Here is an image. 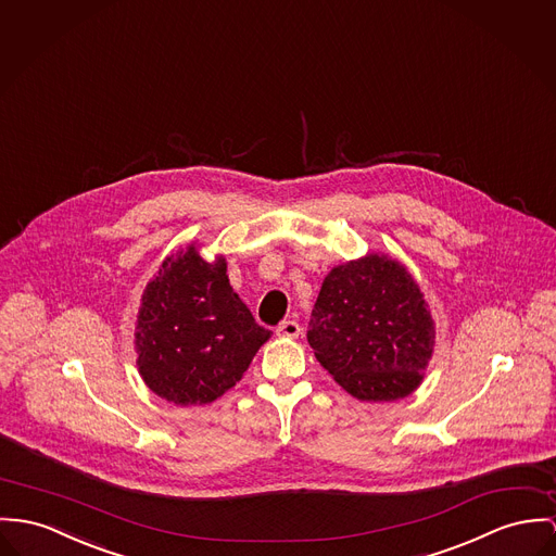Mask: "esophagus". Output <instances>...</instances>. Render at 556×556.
Returning <instances> with one entry per match:
<instances>
[{
    "instance_id": "34e87169",
    "label": "esophagus",
    "mask_w": 556,
    "mask_h": 556,
    "mask_svg": "<svg viewBox=\"0 0 556 556\" xmlns=\"http://www.w3.org/2000/svg\"><path fill=\"white\" fill-rule=\"evenodd\" d=\"M300 334L299 321L294 319H286L277 326V337H283V339H296Z\"/></svg>"
}]
</instances>
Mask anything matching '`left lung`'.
I'll return each mask as SVG.
<instances>
[{
	"instance_id": "left-lung-1",
	"label": "left lung",
	"mask_w": 556,
	"mask_h": 556,
	"mask_svg": "<svg viewBox=\"0 0 556 556\" xmlns=\"http://www.w3.org/2000/svg\"><path fill=\"white\" fill-rule=\"evenodd\" d=\"M306 339L319 364L351 395L391 402L421 383L435 330L406 268L370 254L328 273Z\"/></svg>"
}]
</instances>
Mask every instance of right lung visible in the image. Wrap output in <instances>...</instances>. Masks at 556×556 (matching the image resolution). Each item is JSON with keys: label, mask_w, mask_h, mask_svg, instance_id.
<instances>
[{"label": "right lung", "mask_w": 556, "mask_h": 556, "mask_svg": "<svg viewBox=\"0 0 556 556\" xmlns=\"http://www.w3.org/2000/svg\"><path fill=\"white\" fill-rule=\"evenodd\" d=\"M270 330L257 326L228 283L226 262L194 248L167 257L148 283L137 328L146 384L177 406L210 404L241 381Z\"/></svg>", "instance_id": "obj_1"}]
</instances>
